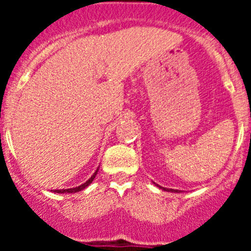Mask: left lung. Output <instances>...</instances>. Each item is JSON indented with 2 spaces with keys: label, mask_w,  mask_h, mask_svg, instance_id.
<instances>
[{
  "label": "left lung",
  "mask_w": 251,
  "mask_h": 251,
  "mask_svg": "<svg viewBox=\"0 0 251 251\" xmlns=\"http://www.w3.org/2000/svg\"><path fill=\"white\" fill-rule=\"evenodd\" d=\"M158 186V185H157ZM159 188H161V190H163V191H168V192H178L177 191V190H172V188H166V187H161V186H158Z\"/></svg>",
  "instance_id": "8db88e82"
}]
</instances>
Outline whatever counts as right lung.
<instances>
[{
    "instance_id": "obj_1",
    "label": "right lung",
    "mask_w": 251,
    "mask_h": 251,
    "mask_svg": "<svg viewBox=\"0 0 251 251\" xmlns=\"http://www.w3.org/2000/svg\"><path fill=\"white\" fill-rule=\"evenodd\" d=\"M99 170V168H98ZM98 170L95 171L94 174H93V176L90 177L88 181H86L85 183H83V185L77 186V187H74V188H65V190H55L54 192H56V194H75V192H79L81 191V190H84L85 187H88V186L90 185V183L93 182V179L95 178V176H97V172H98Z\"/></svg>"
}]
</instances>
